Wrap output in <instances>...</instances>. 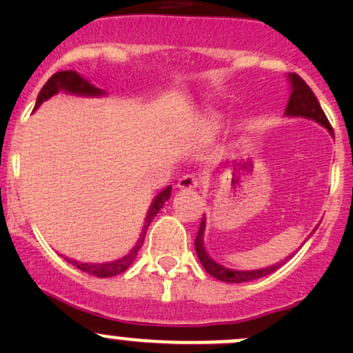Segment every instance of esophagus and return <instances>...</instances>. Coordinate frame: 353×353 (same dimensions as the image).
<instances>
[{"mask_svg": "<svg viewBox=\"0 0 353 353\" xmlns=\"http://www.w3.org/2000/svg\"><path fill=\"white\" fill-rule=\"evenodd\" d=\"M199 186V179L194 174H186V176H183L179 179V183H177V188L179 190H194V188Z\"/></svg>", "mask_w": 353, "mask_h": 353, "instance_id": "esophagus-1", "label": "esophagus"}]
</instances>
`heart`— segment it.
Masks as SVG:
<instances>
[{"label": "heart", "instance_id": "b5f03b06", "mask_svg": "<svg viewBox=\"0 0 353 353\" xmlns=\"http://www.w3.org/2000/svg\"><path fill=\"white\" fill-rule=\"evenodd\" d=\"M203 128H205L206 131H215V130H219V119H216L215 116L208 117V119L205 121V124H203Z\"/></svg>", "mask_w": 353, "mask_h": 353}]
</instances>
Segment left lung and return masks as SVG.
<instances>
[{"instance_id":"left-lung-1","label":"left lung","mask_w":353,"mask_h":353,"mask_svg":"<svg viewBox=\"0 0 353 353\" xmlns=\"http://www.w3.org/2000/svg\"><path fill=\"white\" fill-rule=\"evenodd\" d=\"M288 80H290L292 83V94H290V99H288V105L285 110L287 116H304V117H309V119L318 121L319 124L328 128L330 133L333 134V128H331L328 117H326L325 110L321 109V104L318 102V99H316L314 92L311 90V87H309V85L305 83L297 73L288 74ZM203 230H205V216H203L201 223H199L196 239H194V249H196V254L199 261H201L203 268H205L210 275L215 276L216 280H222V282H227V283L251 282V280L270 275V273H273L275 270H279L280 265H283V263H276V265L268 266V268L252 270V272H237V270L223 268V266L216 265L215 261H212V259L208 258V254L205 252V248H203Z\"/></svg>"}]
</instances>
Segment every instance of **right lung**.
Segmentation results:
<instances>
[{
  "mask_svg": "<svg viewBox=\"0 0 353 353\" xmlns=\"http://www.w3.org/2000/svg\"><path fill=\"white\" fill-rule=\"evenodd\" d=\"M59 90L70 92V94H78V95H101L102 94L101 88H97V87H94L92 83H88V81L85 80V78H81L80 73H77V71H73V70L58 71V73H54L48 81H46V85L41 88V92H39L37 102H35V109H37L39 105L46 101V99H49L51 95L58 94ZM170 191H172V188L167 186L165 190L160 191L159 196L154 199V203H152L150 210H148V213H147V219H145V227H143V232H141L140 239H138L137 245H134V248L131 249V251L128 252L124 258L116 259V261H110V263H99V265H94V263H78V261H74V259H68V261H70L73 266H77L78 270H81V272L88 273V275L97 276V279H109V276H116V275H119V273L126 272V270L130 268L131 263L134 261V258H137V254H138V251L141 249V245H143V239H145V234H147L148 225H150L152 220H154V216L157 215V213L160 212V208L163 206V203L170 198Z\"/></svg>",
  "mask_w": 353,
  "mask_h": 353,
  "instance_id": "obj_1",
  "label": "right lung"
}]
</instances>
